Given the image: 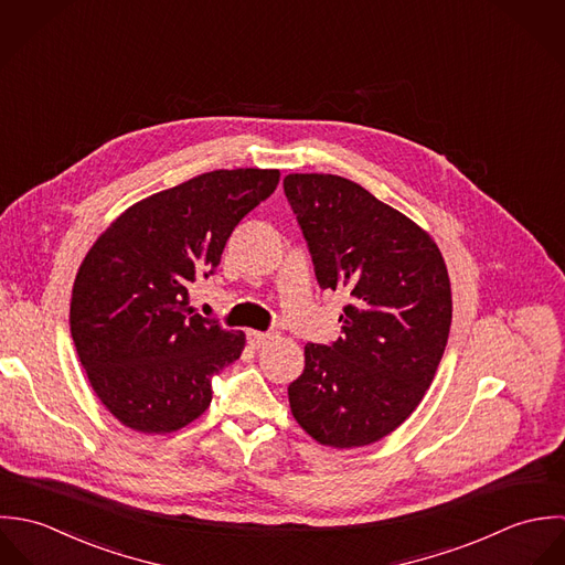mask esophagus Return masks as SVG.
Listing matches in <instances>:
<instances>
[{"label": "esophagus", "instance_id": "esophagus-1", "mask_svg": "<svg viewBox=\"0 0 565 565\" xmlns=\"http://www.w3.org/2000/svg\"><path fill=\"white\" fill-rule=\"evenodd\" d=\"M246 340H248V344H250V347L259 349V347L268 344L270 340H275V334H273V332H255V330H250V332L246 334Z\"/></svg>", "mask_w": 565, "mask_h": 565}]
</instances>
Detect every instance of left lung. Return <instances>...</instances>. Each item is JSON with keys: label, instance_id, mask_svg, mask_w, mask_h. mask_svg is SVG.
Returning a JSON list of instances; mask_svg holds the SVG:
<instances>
[{"label": "left lung", "instance_id": "8db88e82", "mask_svg": "<svg viewBox=\"0 0 565 565\" xmlns=\"http://www.w3.org/2000/svg\"><path fill=\"white\" fill-rule=\"evenodd\" d=\"M284 192L323 290H342V337L306 344L288 386L299 426L323 446H369L411 417L450 334L446 262L433 237L358 183L288 174Z\"/></svg>", "mask_w": 565, "mask_h": 565}]
</instances>
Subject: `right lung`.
I'll return each instance as SVG.
<instances>
[{
  "mask_svg": "<svg viewBox=\"0 0 565 565\" xmlns=\"http://www.w3.org/2000/svg\"><path fill=\"white\" fill-rule=\"evenodd\" d=\"M279 170H214L126 210L87 253L70 326L87 377L124 426L163 435L201 417L212 380L244 349L188 306L212 277L239 221L266 201Z\"/></svg>",
  "mask_w": 565,
  "mask_h": 565,
  "instance_id": "add662e5",
  "label": "right lung"
}]
</instances>
